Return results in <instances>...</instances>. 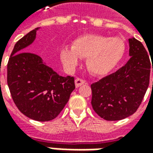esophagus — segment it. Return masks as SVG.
Wrapping results in <instances>:
<instances>
[{"instance_id":"1","label":"esophagus","mask_w":153,"mask_h":153,"mask_svg":"<svg viewBox=\"0 0 153 153\" xmlns=\"http://www.w3.org/2000/svg\"><path fill=\"white\" fill-rule=\"evenodd\" d=\"M74 83H75V87H76V88H79V87H80L81 85L84 84L85 81L83 79H76L74 80Z\"/></svg>"}]
</instances>
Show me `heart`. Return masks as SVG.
<instances>
[{
    "label": "heart",
    "mask_w": 153,
    "mask_h": 153,
    "mask_svg": "<svg viewBox=\"0 0 153 153\" xmlns=\"http://www.w3.org/2000/svg\"><path fill=\"white\" fill-rule=\"evenodd\" d=\"M125 53L124 41L100 34H84L74 40L72 47H63L60 59L64 67L73 70L79 63V58H86V67L96 76L110 74L121 61Z\"/></svg>",
    "instance_id": "heart-1"
}]
</instances>
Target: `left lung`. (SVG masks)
I'll use <instances>...</instances> for the list:
<instances>
[{
  "mask_svg": "<svg viewBox=\"0 0 153 153\" xmlns=\"http://www.w3.org/2000/svg\"><path fill=\"white\" fill-rule=\"evenodd\" d=\"M128 46L130 58L125 66L91 85L93 110L106 120H120L133 115L149 85L151 64L147 51L133 37L128 38Z\"/></svg>",
  "mask_w": 153,
  "mask_h": 153,
  "instance_id": "obj_1",
  "label": "left lung"
}]
</instances>
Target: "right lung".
Listing matches in <instances>:
<instances>
[{"mask_svg":"<svg viewBox=\"0 0 153 153\" xmlns=\"http://www.w3.org/2000/svg\"><path fill=\"white\" fill-rule=\"evenodd\" d=\"M34 28L16 42L7 65V83L14 102L28 118L49 121L63 110L75 88L74 77H62L39 56L25 50L36 39Z\"/></svg>","mask_w":153,"mask_h":153,"instance_id":"1","label":"right lung"}]
</instances>
